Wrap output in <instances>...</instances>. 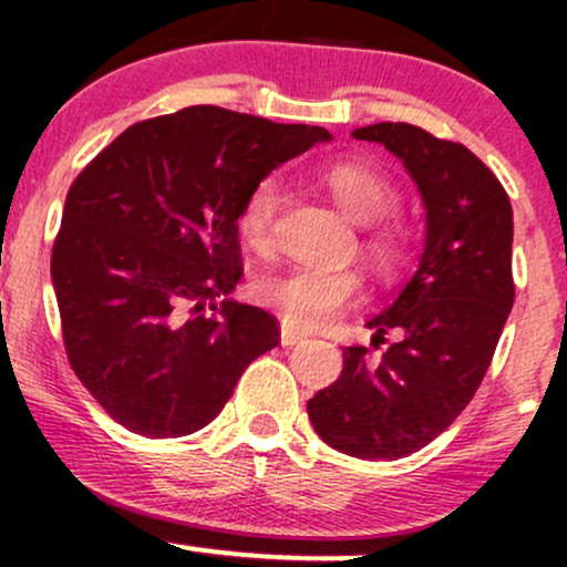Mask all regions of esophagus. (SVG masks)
Returning <instances> with one entry per match:
<instances>
[{"mask_svg":"<svg viewBox=\"0 0 567 567\" xmlns=\"http://www.w3.org/2000/svg\"><path fill=\"white\" fill-rule=\"evenodd\" d=\"M306 341V336L301 333V330H292V328H282V333H279V343L282 347H296V343Z\"/></svg>","mask_w":567,"mask_h":567,"instance_id":"34e87169","label":"esophagus"}]
</instances>
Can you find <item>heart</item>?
Here are the masks:
<instances>
[{
  "instance_id": "1",
  "label": "heart",
  "mask_w": 567,
  "mask_h": 567,
  "mask_svg": "<svg viewBox=\"0 0 567 567\" xmlns=\"http://www.w3.org/2000/svg\"><path fill=\"white\" fill-rule=\"evenodd\" d=\"M317 184L330 194L338 210L354 224L365 226V252L381 271H394L410 256V229L392 216L400 202L394 181L368 159H333L317 171ZM285 202L282 184L269 175L247 192L239 207L237 229L243 243L258 256L275 250V226ZM360 296V279L351 271H324L296 266L282 275L264 277L258 298L288 324L315 330L349 309Z\"/></svg>"
}]
</instances>
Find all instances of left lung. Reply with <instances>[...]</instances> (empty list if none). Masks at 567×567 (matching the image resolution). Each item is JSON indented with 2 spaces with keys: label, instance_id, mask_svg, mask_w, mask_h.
<instances>
[{
  "label": "left lung",
  "instance_id": "8db88e82",
  "mask_svg": "<svg viewBox=\"0 0 567 567\" xmlns=\"http://www.w3.org/2000/svg\"><path fill=\"white\" fill-rule=\"evenodd\" d=\"M405 165L426 210L415 275L368 320L373 360L343 349V370L306 402L315 432L354 458L394 461L429 445L483 383L514 303L512 205L498 178L466 146L405 122L357 127Z\"/></svg>",
  "mask_w": 567,
  "mask_h": 567
}]
</instances>
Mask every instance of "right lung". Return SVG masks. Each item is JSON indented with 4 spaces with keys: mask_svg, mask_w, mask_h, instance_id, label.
<instances>
[{
    "mask_svg": "<svg viewBox=\"0 0 567 567\" xmlns=\"http://www.w3.org/2000/svg\"><path fill=\"white\" fill-rule=\"evenodd\" d=\"M330 138L188 106L127 127L76 175L50 271L71 368L116 424L157 440L197 432L277 347L275 317L229 298L243 277L239 207Z\"/></svg>",
    "mask_w": 567,
    "mask_h": 567,
    "instance_id": "add662e5",
    "label": "right lung"
}]
</instances>
